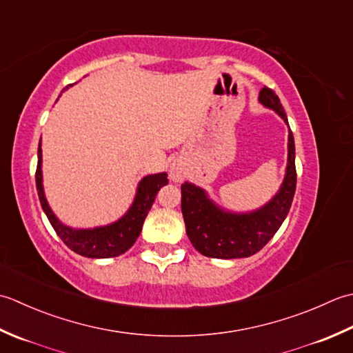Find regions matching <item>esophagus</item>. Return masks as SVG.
<instances>
[{"instance_id": "1", "label": "esophagus", "mask_w": 353, "mask_h": 353, "mask_svg": "<svg viewBox=\"0 0 353 353\" xmlns=\"http://www.w3.org/2000/svg\"><path fill=\"white\" fill-rule=\"evenodd\" d=\"M170 178L174 179V181H181L183 179V172L175 164H172L170 166Z\"/></svg>"}]
</instances>
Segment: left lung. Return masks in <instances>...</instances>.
I'll return each instance as SVG.
<instances>
[{
  "mask_svg": "<svg viewBox=\"0 0 353 353\" xmlns=\"http://www.w3.org/2000/svg\"><path fill=\"white\" fill-rule=\"evenodd\" d=\"M259 103L274 111L288 126V158L283 181L263 205L250 212H234L219 205L203 187L185 181L181 185V212L185 233L196 251L214 259H242L261 251L290 212L296 193V146L283 106L276 92L263 86Z\"/></svg>",
  "mask_w": 353,
  "mask_h": 353,
  "instance_id": "1",
  "label": "left lung"
}]
</instances>
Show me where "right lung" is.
Segmentation results:
<instances>
[{
    "instance_id": "obj_1",
    "label": "right lung",
    "mask_w": 353,
    "mask_h": 353,
    "mask_svg": "<svg viewBox=\"0 0 353 353\" xmlns=\"http://www.w3.org/2000/svg\"><path fill=\"white\" fill-rule=\"evenodd\" d=\"M73 86V85H70ZM65 90H68V86ZM44 178H42V149L41 140L38 148V168H36V189L41 201L42 210L47 214L50 224L54 228L57 236L63 243L73 250L74 253L90 259H108L117 257L131 248L137 237L140 236L143 222L152 207L158 190L169 183L166 172L149 174L143 176L137 184L135 196L123 216L106 225H97L90 228H74L56 216L50 207L44 192Z\"/></svg>"
}]
</instances>
